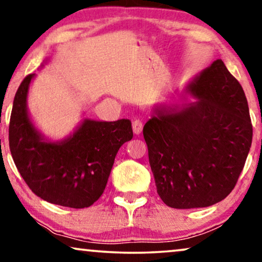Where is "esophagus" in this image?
<instances>
[{"instance_id": "obj_1", "label": "esophagus", "mask_w": 262, "mask_h": 262, "mask_svg": "<svg viewBox=\"0 0 262 262\" xmlns=\"http://www.w3.org/2000/svg\"><path fill=\"white\" fill-rule=\"evenodd\" d=\"M132 130L136 135H139L143 130V123L139 119H135L132 121Z\"/></svg>"}]
</instances>
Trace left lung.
Masks as SVG:
<instances>
[{
  "label": "left lung",
  "mask_w": 262,
  "mask_h": 262,
  "mask_svg": "<svg viewBox=\"0 0 262 262\" xmlns=\"http://www.w3.org/2000/svg\"><path fill=\"white\" fill-rule=\"evenodd\" d=\"M186 91L194 102L156 111L143 127L157 193L174 209L206 207L230 194L253 138L246 94L223 60Z\"/></svg>",
  "instance_id": "obj_1"
}]
</instances>
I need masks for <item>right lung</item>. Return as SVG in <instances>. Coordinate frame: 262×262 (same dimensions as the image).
<instances>
[{"label": "right lung", "mask_w": 262, "mask_h": 262, "mask_svg": "<svg viewBox=\"0 0 262 262\" xmlns=\"http://www.w3.org/2000/svg\"><path fill=\"white\" fill-rule=\"evenodd\" d=\"M33 77L24 78L14 98L9 121L14 163L35 195L60 206L89 207L105 191L118 150L134 137L131 121L84 119L70 137L48 142L28 117Z\"/></svg>", "instance_id": "1"}]
</instances>
